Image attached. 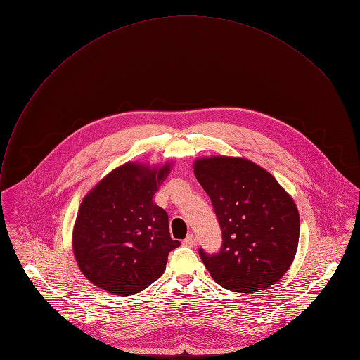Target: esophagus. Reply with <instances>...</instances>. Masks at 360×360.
<instances>
[{
  "instance_id": "esophagus-1",
  "label": "esophagus",
  "mask_w": 360,
  "mask_h": 360,
  "mask_svg": "<svg viewBox=\"0 0 360 360\" xmlns=\"http://www.w3.org/2000/svg\"><path fill=\"white\" fill-rule=\"evenodd\" d=\"M184 245H185V246H189V248L193 246V245H195V236H193L192 233H189V235L184 239Z\"/></svg>"
}]
</instances>
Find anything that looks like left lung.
Here are the masks:
<instances>
[{"label":"left lung","instance_id":"1","mask_svg":"<svg viewBox=\"0 0 360 360\" xmlns=\"http://www.w3.org/2000/svg\"><path fill=\"white\" fill-rule=\"evenodd\" d=\"M193 172L212 200L222 229L215 255L200 259L222 288L258 292L290 268L299 243V212L293 198L266 169L240 157H203Z\"/></svg>","mask_w":360,"mask_h":360}]
</instances>
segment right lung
<instances>
[{
  "instance_id": "obj_1",
  "label": "right lung",
  "mask_w": 360,
  "mask_h": 360,
  "mask_svg": "<svg viewBox=\"0 0 360 360\" xmlns=\"http://www.w3.org/2000/svg\"><path fill=\"white\" fill-rule=\"evenodd\" d=\"M171 167L127 162L84 196L72 249L81 272L99 289L129 296L162 276L168 253L179 240L171 238L168 214L153 195Z\"/></svg>"
}]
</instances>
